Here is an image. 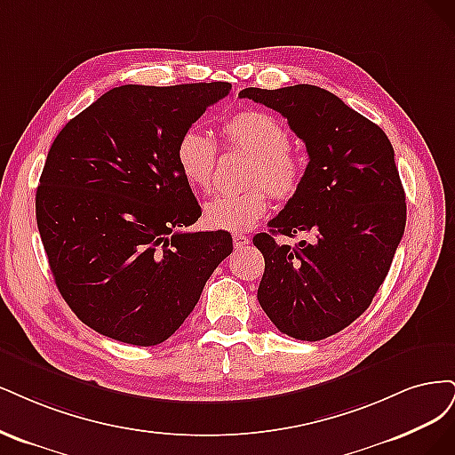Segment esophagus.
<instances>
[{
  "label": "esophagus",
  "mask_w": 455,
  "mask_h": 455,
  "mask_svg": "<svg viewBox=\"0 0 455 455\" xmlns=\"http://www.w3.org/2000/svg\"><path fill=\"white\" fill-rule=\"evenodd\" d=\"M232 242H234V247H243L249 243V236L247 234L236 232V234H232Z\"/></svg>",
  "instance_id": "1"
}]
</instances>
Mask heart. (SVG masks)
I'll return each mask as SVG.
<instances>
[{
  "mask_svg": "<svg viewBox=\"0 0 455 455\" xmlns=\"http://www.w3.org/2000/svg\"><path fill=\"white\" fill-rule=\"evenodd\" d=\"M225 148L251 156L245 185H257L238 195H221L204 208V223L215 230L243 232L251 228L268 210V196L259 185H265L277 200H291L304 180V158L289 148V132L280 119L259 109H245L225 121ZM183 180L202 193H210L215 181L217 145L202 132H183L175 149Z\"/></svg>",
  "mask_w": 455,
  "mask_h": 455,
  "instance_id": "heart-1",
  "label": "heart"
}]
</instances>
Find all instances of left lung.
Here are the masks:
<instances>
[{"label":"left lung","instance_id":"1","mask_svg":"<svg viewBox=\"0 0 455 455\" xmlns=\"http://www.w3.org/2000/svg\"><path fill=\"white\" fill-rule=\"evenodd\" d=\"M240 98L282 113L306 143L299 193L253 243L265 257L257 299L297 340L340 332L371 306L404 234L406 198L386 132L314 84L243 89ZM295 246L277 244V233Z\"/></svg>","mask_w":455,"mask_h":455}]
</instances>
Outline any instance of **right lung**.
<instances>
[{"instance_id":"add662e5","label":"right lung","mask_w":455,"mask_h":455,"mask_svg":"<svg viewBox=\"0 0 455 455\" xmlns=\"http://www.w3.org/2000/svg\"><path fill=\"white\" fill-rule=\"evenodd\" d=\"M230 89L116 86L52 141L37 228L58 291L96 332L134 346L168 340L230 255L227 230L183 232L202 210L175 160L183 132Z\"/></svg>"}]
</instances>
